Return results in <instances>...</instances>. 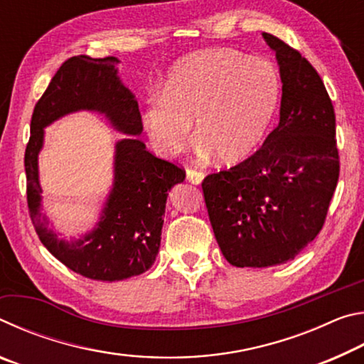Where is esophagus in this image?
I'll return each mask as SVG.
<instances>
[{"mask_svg": "<svg viewBox=\"0 0 364 364\" xmlns=\"http://www.w3.org/2000/svg\"><path fill=\"white\" fill-rule=\"evenodd\" d=\"M186 178H188V181H191L193 184H200L202 180H204V173H202V171H199V170H196V168H188L186 170Z\"/></svg>", "mask_w": 364, "mask_h": 364, "instance_id": "1", "label": "esophagus"}]
</instances>
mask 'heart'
<instances>
[{"label":"heart","mask_w":364,"mask_h":364,"mask_svg":"<svg viewBox=\"0 0 364 364\" xmlns=\"http://www.w3.org/2000/svg\"><path fill=\"white\" fill-rule=\"evenodd\" d=\"M279 97L281 80L268 60L205 49L171 67L162 93L147 101L143 122L159 156L180 152L194 122L205 156L215 152L223 164H237L267 136Z\"/></svg>","instance_id":"1"}]
</instances>
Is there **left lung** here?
Returning a JSON list of instances; mask_svg holds the SVG:
<instances>
[{"instance_id":"left-lung-1","label":"left lung","mask_w":364,"mask_h":364,"mask_svg":"<svg viewBox=\"0 0 364 364\" xmlns=\"http://www.w3.org/2000/svg\"><path fill=\"white\" fill-rule=\"evenodd\" d=\"M279 65V123L254 156L202 181L208 218L232 267L294 260L324 225L338 180L336 114L318 72L262 33Z\"/></svg>"}]
</instances>
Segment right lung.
Returning <instances> with one entry per match:
<instances>
[{"label":"right lung","mask_w":364,"mask_h":364,"mask_svg":"<svg viewBox=\"0 0 364 364\" xmlns=\"http://www.w3.org/2000/svg\"><path fill=\"white\" fill-rule=\"evenodd\" d=\"M117 58L73 56L59 67L36 102L26 149L27 202L43 245L75 273L96 281H122L152 267L160 247L168 191L186 173L154 156L139 136L138 101L119 77ZM78 109L102 113L117 131L131 136L116 144L114 183L100 221L82 238L65 242L41 213L38 154L44 128Z\"/></svg>","instance_id":"obj_1"}]
</instances>
